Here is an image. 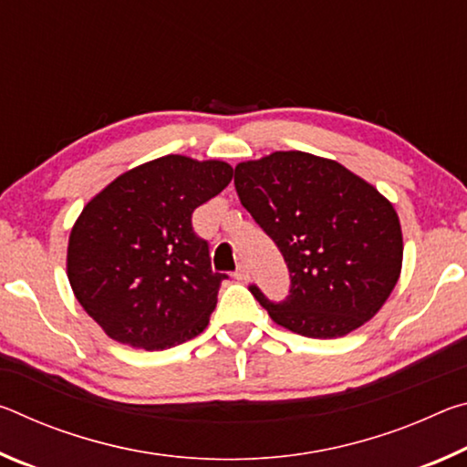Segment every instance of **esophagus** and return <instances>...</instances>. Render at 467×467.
Masks as SVG:
<instances>
[{
    "label": "esophagus",
    "instance_id": "34e87169",
    "mask_svg": "<svg viewBox=\"0 0 467 467\" xmlns=\"http://www.w3.org/2000/svg\"><path fill=\"white\" fill-rule=\"evenodd\" d=\"M234 278L239 280V282H244V280H249V272H247V265L244 264H241L239 267H236V272H234Z\"/></svg>",
    "mask_w": 467,
    "mask_h": 467
}]
</instances>
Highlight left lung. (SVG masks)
I'll return each instance as SVG.
<instances>
[{"mask_svg": "<svg viewBox=\"0 0 467 467\" xmlns=\"http://www.w3.org/2000/svg\"><path fill=\"white\" fill-rule=\"evenodd\" d=\"M234 187L288 265L290 295L280 303L249 286L278 326L331 339L375 317L404 257L389 200L339 162L298 150L236 164Z\"/></svg>", "mask_w": 467, "mask_h": 467, "instance_id": "1", "label": "left lung"}]
</instances>
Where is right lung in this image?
<instances>
[{
	"instance_id": "obj_1",
	"label": "right lung",
	"mask_w": 467,
	"mask_h": 467,
	"mask_svg": "<svg viewBox=\"0 0 467 467\" xmlns=\"http://www.w3.org/2000/svg\"><path fill=\"white\" fill-rule=\"evenodd\" d=\"M231 179L223 161L169 154L123 172L84 205L69 234L67 278L109 337L167 350L208 327L226 274L212 272L192 214Z\"/></svg>"
}]
</instances>
